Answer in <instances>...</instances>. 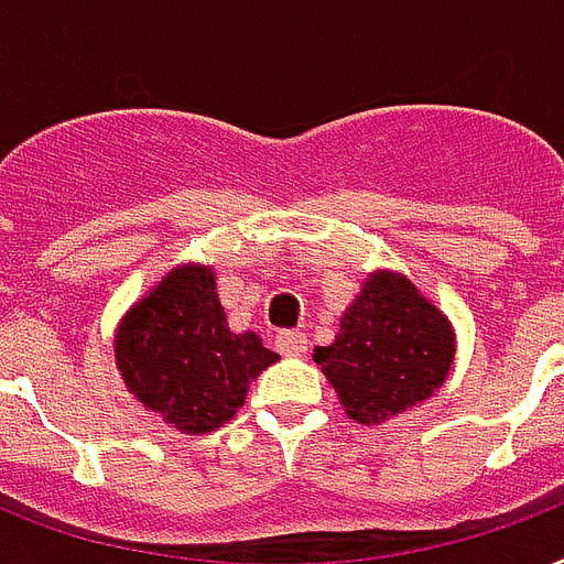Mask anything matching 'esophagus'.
Masks as SVG:
<instances>
[{
  "mask_svg": "<svg viewBox=\"0 0 564 564\" xmlns=\"http://www.w3.org/2000/svg\"><path fill=\"white\" fill-rule=\"evenodd\" d=\"M276 350L288 359H296V356H303L308 350V338H305V332H279L276 335Z\"/></svg>",
  "mask_w": 564,
  "mask_h": 564,
  "instance_id": "34e87169",
  "label": "esophagus"
}]
</instances>
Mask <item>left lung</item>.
Masks as SVG:
<instances>
[{
  "mask_svg": "<svg viewBox=\"0 0 564 564\" xmlns=\"http://www.w3.org/2000/svg\"><path fill=\"white\" fill-rule=\"evenodd\" d=\"M456 356L449 321L400 273L377 270L344 312L321 365L347 417L365 426L423 403L444 386Z\"/></svg>",
  "mask_w": 564,
  "mask_h": 564,
  "instance_id": "8db88e82",
  "label": "left lung"
}]
</instances>
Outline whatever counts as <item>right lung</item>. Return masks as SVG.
<instances>
[{
	"label": "right lung",
	"mask_w": 564,
	"mask_h": 564,
	"mask_svg": "<svg viewBox=\"0 0 564 564\" xmlns=\"http://www.w3.org/2000/svg\"><path fill=\"white\" fill-rule=\"evenodd\" d=\"M115 359L147 409L199 435L232 421L252 379L279 356L256 332L229 329L212 268L182 264L126 312Z\"/></svg>",
	"instance_id": "obj_1"
}]
</instances>
